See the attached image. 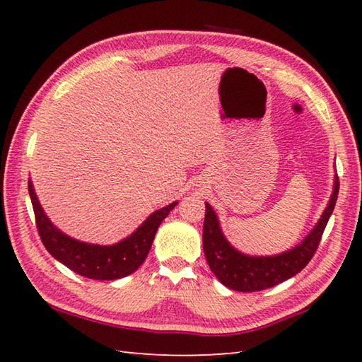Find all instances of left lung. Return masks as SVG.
<instances>
[{
    "label": "left lung",
    "instance_id": "obj_1",
    "mask_svg": "<svg viewBox=\"0 0 362 362\" xmlns=\"http://www.w3.org/2000/svg\"><path fill=\"white\" fill-rule=\"evenodd\" d=\"M337 193L339 177L336 174L333 194L316 227L294 249L274 257H250L232 247L222 233L216 213L210 204H205L202 240L206 263L224 286L240 292L263 291L283 283L302 271L316 253L327 222L334 210Z\"/></svg>",
    "mask_w": 362,
    "mask_h": 362
}]
</instances>
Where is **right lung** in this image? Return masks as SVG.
<instances>
[{"label":"right lung","mask_w":362,"mask_h":362,"mask_svg":"<svg viewBox=\"0 0 362 362\" xmlns=\"http://www.w3.org/2000/svg\"><path fill=\"white\" fill-rule=\"evenodd\" d=\"M28 189L38 235L46 250L73 272L91 280H117L135 272L148 257L161 221L177 205V202H173L153 211L126 240L113 245H99L78 241L60 232L45 214L30 180Z\"/></svg>","instance_id":"obj_1"}]
</instances>
